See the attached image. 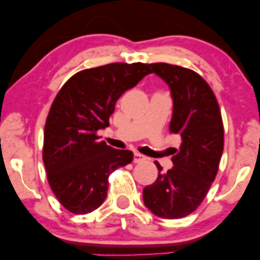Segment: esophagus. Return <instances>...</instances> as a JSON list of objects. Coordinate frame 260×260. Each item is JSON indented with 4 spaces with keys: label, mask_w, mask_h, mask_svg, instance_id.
Here are the masks:
<instances>
[{
    "label": "esophagus",
    "mask_w": 260,
    "mask_h": 260,
    "mask_svg": "<svg viewBox=\"0 0 260 260\" xmlns=\"http://www.w3.org/2000/svg\"><path fill=\"white\" fill-rule=\"evenodd\" d=\"M143 160H145L144 155H142L139 153H134V159H133L134 162H140V161H143Z\"/></svg>",
    "instance_id": "obj_1"
}]
</instances>
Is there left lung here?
Returning <instances> with one entry per match:
<instances>
[{"mask_svg":"<svg viewBox=\"0 0 260 260\" xmlns=\"http://www.w3.org/2000/svg\"><path fill=\"white\" fill-rule=\"evenodd\" d=\"M174 101L170 132L181 137L168 172L159 170L156 181L143 189V202L154 215L180 219L199 207L215 180L223 150V126L219 104L208 83L187 68L149 63Z\"/></svg>","mask_w":260,"mask_h":260,"instance_id":"8db88e82","label":"left lung"}]
</instances>
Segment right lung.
<instances>
[{
	"mask_svg": "<svg viewBox=\"0 0 260 260\" xmlns=\"http://www.w3.org/2000/svg\"><path fill=\"white\" fill-rule=\"evenodd\" d=\"M150 73L148 64L110 63L80 71L53 100L44 132L43 160L56 198L73 214H88L107 197L109 175L133 160L99 140L116 101Z\"/></svg>",
	"mask_w": 260,
	"mask_h": 260,
	"instance_id": "add662e5",
	"label": "right lung"
}]
</instances>
